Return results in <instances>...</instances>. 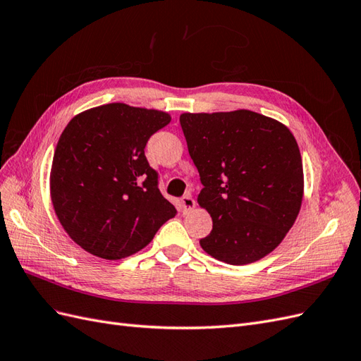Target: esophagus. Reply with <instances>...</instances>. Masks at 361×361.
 Wrapping results in <instances>:
<instances>
[{
	"label": "esophagus",
	"mask_w": 361,
	"mask_h": 361,
	"mask_svg": "<svg viewBox=\"0 0 361 361\" xmlns=\"http://www.w3.org/2000/svg\"><path fill=\"white\" fill-rule=\"evenodd\" d=\"M194 206H195V202H194L191 194L183 195V197L180 199V211H182L183 214H187V212L192 211Z\"/></svg>",
	"instance_id": "obj_1"
}]
</instances>
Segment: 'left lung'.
<instances>
[{
	"label": "left lung",
	"instance_id": "obj_1",
	"mask_svg": "<svg viewBox=\"0 0 361 361\" xmlns=\"http://www.w3.org/2000/svg\"><path fill=\"white\" fill-rule=\"evenodd\" d=\"M212 216L200 239L207 255L231 265L269 255L300 214L304 174L297 140L277 120L250 110L179 117Z\"/></svg>",
	"mask_w": 361,
	"mask_h": 361
}]
</instances>
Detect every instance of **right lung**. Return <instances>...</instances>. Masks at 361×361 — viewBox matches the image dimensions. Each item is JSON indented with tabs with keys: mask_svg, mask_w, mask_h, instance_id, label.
I'll return each mask as SVG.
<instances>
[{
	"mask_svg": "<svg viewBox=\"0 0 361 361\" xmlns=\"http://www.w3.org/2000/svg\"><path fill=\"white\" fill-rule=\"evenodd\" d=\"M170 120L169 113L114 102L76 114L64 128L52 159L51 200L64 231L90 255H134L176 215L145 155L150 135Z\"/></svg>",
	"mask_w": 361,
	"mask_h": 361,
	"instance_id": "add662e5",
	"label": "right lung"
}]
</instances>
